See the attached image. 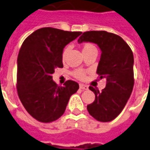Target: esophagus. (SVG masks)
<instances>
[{
	"mask_svg": "<svg viewBox=\"0 0 150 150\" xmlns=\"http://www.w3.org/2000/svg\"><path fill=\"white\" fill-rule=\"evenodd\" d=\"M79 88L84 90V89H88V86L85 85V84H83V83H79Z\"/></svg>",
	"mask_w": 150,
	"mask_h": 150,
	"instance_id": "34e87169",
	"label": "esophagus"
}]
</instances>
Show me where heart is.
<instances>
[{
	"instance_id": "obj_1",
	"label": "heart",
	"mask_w": 150,
	"mask_h": 150,
	"mask_svg": "<svg viewBox=\"0 0 150 150\" xmlns=\"http://www.w3.org/2000/svg\"><path fill=\"white\" fill-rule=\"evenodd\" d=\"M70 50V47L67 46L63 51H62V62H65L66 61V57H67V53ZM82 51H83V55L85 54L89 53V52H92L94 51H97V48L95 46L93 45L91 42H84L82 45ZM72 75H74V77H75L76 79H83L86 76V71L82 69H76L75 71L72 72Z\"/></svg>"
}]
</instances>
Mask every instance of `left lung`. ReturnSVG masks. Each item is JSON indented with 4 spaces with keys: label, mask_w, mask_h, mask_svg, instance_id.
Listing matches in <instances>:
<instances>
[{
    "label": "left lung",
    "mask_w": 150,
    "mask_h": 150,
    "mask_svg": "<svg viewBox=\"0 0 150 150\" xmlns=\"http://www.w3.org/2000/svg\"><path fill=\"white\" fill-rule=\"evenodd\" d=\"M78 42H94L102 51L97 74L107 79L106 87L102 92L89 87L95 99L87 110L98 122H111L122 112L133 89V52L121 37L106 31L84 32Z\"/></svg>",
    "instance_id": "1"
}]
</instances>
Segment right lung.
I'll use <instances>...</instances> for the list:
<instances>
[{
    "mask_svg": "<svg viewBox=\"0 0 150 150\" xmlns=\"http://www.w3.org/2000/svg\"><path fill=\"white\" fill-rule=\"evenodd\" d=\"M81 32L45 27L25 38L17 59V93L24 108L34 119L50 123L64 114L79 83L67 80L63 86L52 80L56 68H62L63 48Z\"/></svg>",
    "mask_w": 150,
    "mask_h": 150,
    "instance_id": "add662e5",
    "label": "right lung"
}]
</instances>
